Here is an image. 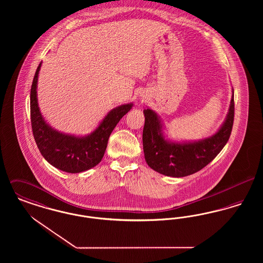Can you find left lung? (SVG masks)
<instances>
[{"label": "left lung", "mask_w": 263, "mask_h": 263, "mask_svg": "<svg viewBox=\"0 0 263 263\" xmlns=\"http://www.w3.org/2000/svg\"><path fill=\"white\" fill-rule=\"evenodd\" d=\"M225 120L217 132L195 141H174L167 138L159 114L151 108L144 109L143 149L148 165L161 175L183 177L202 170L225 147L234 123V88Z\"/></svg>", "instance_id": "8db88e82"}]
</instances>
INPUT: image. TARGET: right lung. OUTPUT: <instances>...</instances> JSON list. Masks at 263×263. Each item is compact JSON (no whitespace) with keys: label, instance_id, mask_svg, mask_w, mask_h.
Here are the masks:
<instances>
[{"label":"right lung","instance_id":"1","mask_svg":"<svg viewBox=\"0 0 263 263\" xmlns=\"http://www.w3.org/2000/svg\"><path fill=\"white\" fill-rule=\"evenodd\" d=\"M41 65L42 62L38 65L30 89L31 127L38 149L48 163L62 172L79 174L90 170L100 163L114 127L132 108L133 103L112 108L88 135L60 132L47 123L39 108L37 83Z\"/></svg>","mask_w":263,"mask_h":263}]
</instances>
